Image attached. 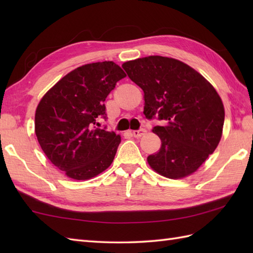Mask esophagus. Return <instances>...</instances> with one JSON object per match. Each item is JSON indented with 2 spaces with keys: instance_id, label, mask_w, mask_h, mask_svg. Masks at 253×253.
Returning a JSON list of instances; mask_svg holds the SVG:
<instances>
[{
  "instance_id": "obj_1",
  "label": "esophagus",
  "mask_w": 253,
  "mask_h": 253,
  "mask_svg": "<svg viewBox=\"0 0 253 253\" xmlns=\"http://www.w3.org/2000/svg\"><path fill=\"white\" fill-rule=\"evenodd\" d=\"M146 132H147L146 129H143V128H141V129H139V130H133L131 133H132V136L135 137V138H140V137H142Z\"/></svg>"
}]
</instances>
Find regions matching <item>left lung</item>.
Segmentation results:
<instances>
[{
    "instance_id": "1",
    "label": "left lung",
    "mask_w": 253,
    "mask_h": 253,
    "mask_svg": "<svg viewBox=\"0 0 253 253\" xmlns=\"http://www.w3.org/2000/svg\"><path fill=\"white\" fill-rule=\"evenodd\" d=\"M122 67L143 91V114L166 121L152 129L162 144L148 157L150 168L170 179L195 173L222 138L225 110L215 88L196 69L171 57L146 56Z\"/></svg>"
}]
</instances>
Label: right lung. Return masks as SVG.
Listing matches in <instances>:
<instances>
[{
	"label": "right lung",
	"mask_w": 253,
	"mask_h": 253,
	"mask_svg": "<svg viewBox=\"0 0 253 253\" xmlns=\"http://www.w3.org/2000/svg\"><path fill=\"white\" fill-rule=\"evenodd\" d=\"M125 72L112 61L85 64L65 75L42 96L35 132L51 163L75 180H88L110 168L121 135L92 127L105 115L104 101Z\"/></svg>",
	"instance_id": "add662e5"
}]
</instances>
